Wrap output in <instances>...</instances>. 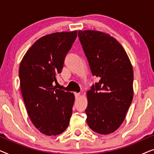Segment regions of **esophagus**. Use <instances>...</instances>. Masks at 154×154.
<instances>
[{
    "label": "esophagus",
    "mask_w": 154,
    "mask_h": 154,
    "mask_svg": "<svg viewBox=\"0 0 154 154\" xmlns=\"http://www.w3.org/2000/svg\"><path fill=\"white\" fill-rule=\"evenodd\" d=\"M80 95H81V94L80 93H75V99H78L80 97Z\"/></svg>",
    "instance_id": "1"
}]
</instances>
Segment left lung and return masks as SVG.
I'll use <instances>...</instances> for the list:
<instances>
[{"instance_id":"8db88e82","label":"left lung","mask_w":154,"mask_h":154,"mask_svg":"<svg viewBox=\"0 0 154 154\" xmlns=\"http://www.w3.org/2000/svg\"><path fill=\"white\" fill-rule=\"evenodd\" d=\"M79 37L92 75L100 79L87 92V123L97 133H112L123 123L133 98L131 62L108 33L79 31Z\"/></svg>"}]
</instances>
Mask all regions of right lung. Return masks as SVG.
I'll return each mask as SVG.
<instances>
[{
    "mask_svg": "<svg viewBox=\"0 0 154 154\" xmlns=\"http://www.w3.org/2000/svg\"><path fill=\"white\" fill-rule=\"evenodd\" d=\"M77 37V31L57 32L37 40L27 50L19 69L20 87L31 122L48 136L58 135L69 126L75 97L56 89L57 76Z\"/></svg>",
    "mask_w": 154,
    "mask_h": 154,
    "instance_id": "1",
    "label": "right lung"
}]
</instances>
